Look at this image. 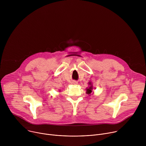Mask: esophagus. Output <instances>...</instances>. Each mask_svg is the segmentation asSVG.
<instances>
[{
  "label": "esophagus",
  "mask_w": 146,
  "mask_h": 146,
  "mask_svg": "<svg viewBox=\"0 0 146 146\" xmlns=\"http://www.w3.org/2000/svg\"><path fill=\"white\" fill-rule=\"evenodd\" d=\"M73 84H74V85H76V84H77V82H76V81H73Z\"/></svg>",
  "instance_id": "1"
}]
</instances>
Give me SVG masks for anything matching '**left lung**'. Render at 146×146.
<instances>
[{"label": "left lung", "mask_w": 146, "mask_h": 146, "mask_svg": "<svg viewBox=\"0 0 146 146\" xmlns=\"http://www.w3.org/2000/svg\"><path fill=\"white\" fill-rule=\"evenodd\" d=\"M89 87L88 88H86V93L88 94V95H90L92 93V89H93V87H92V83L91 82H89Z\"/></svg>", "instance_id": "obj_1"}]
</instances>
